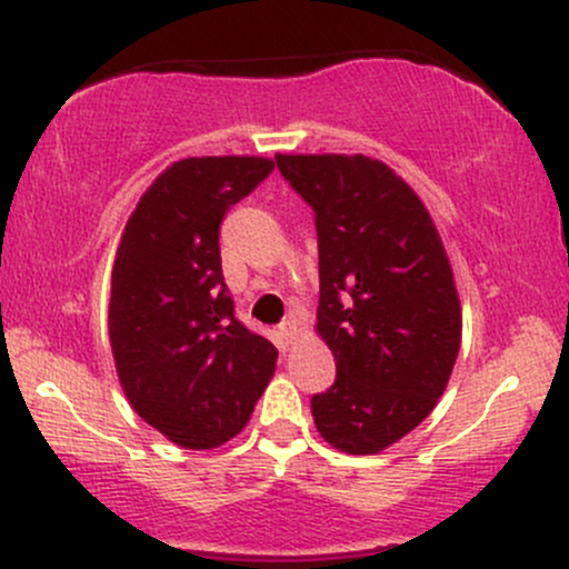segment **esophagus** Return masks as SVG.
<instances>
[{"label":"esophagus","instance_id":"esophagus-1","mask_svg":"<svg viewBox=\"0 0 569 569\" xmlns=\"http://www.w3.org/2000/svg\"><path fill=\"white\" fill-rule=\"evenodd\" d=\"M278 335H280V339H283V345H291L293 339L299 337V329H297V321H283L280 323V329H278Z\"/></svg>","mask_w":569,"mask_h":569}]
</instances>
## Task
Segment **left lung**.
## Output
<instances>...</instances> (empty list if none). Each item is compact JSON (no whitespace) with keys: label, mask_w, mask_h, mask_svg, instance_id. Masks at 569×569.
<instances>
[{"label":"left lung","mask_w":569,"mask_h":569,"mask_svg":"<svg viewBox=\"0 0 569 569\" xmlns=\"http://www.w3.org/2000/svg\"><path fill=\"white\" fill-rule=\"evenodd\" d=\"M316 213L318 335L337 380L310 401L318 433L377 455L436 407L457 350L460 299L433 219L401 176L363 154H276Z\"/></svg>","instance_id":"obj_1"}]
</instances>
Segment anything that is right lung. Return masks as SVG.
I'll list each match as a JSON object with an SVG mask.
<instances>
[{
    "mask_svg": "<svg viewBox=\"0 0 569 569\" xmlns=\"http://www.w3.org/2000/svg\"><path fill=\"white\" fill-rule=\"evenodd\" d=\"M276 162L187 158L130 213L112 270L109 339L122 390L143 422L184 449H213L246 428L278 350L234 316L219 230Z\"/></svg>",
    "mask_w": 569,
    "mask_h": 569,
    "instance_id": "right-lung-1",
    "label": "right lung"
}]
</instances>
